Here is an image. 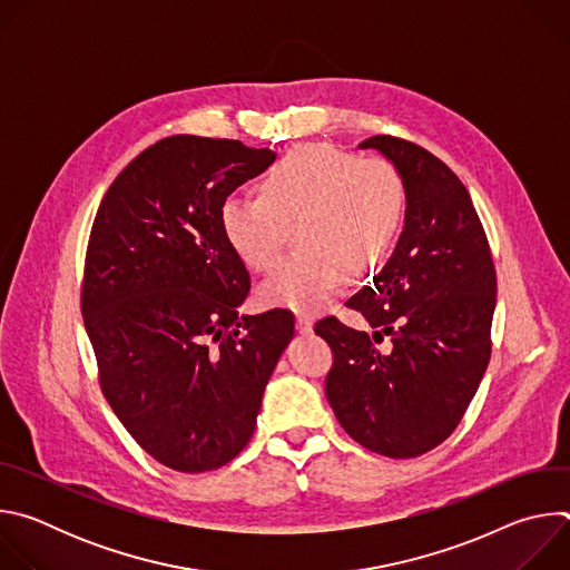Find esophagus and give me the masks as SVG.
Wrapping results in <instances>:
<instances>
[{
    "instance_id": "esophagus-1",
    "label": "esophagus",
    "mask_w": 570,
    "mask_h": 570,
    "mask_svg": "<svg viewBox=\"0 0 570 570\" xmlns=\"http://www.w3.org/2000/svg\"><path fill=\"white\" fill-rule=\"evenodd\" d=\"M295 327H297L299 334H311V332H313V320H311V315L299 313V315L295 317Z\"/></svg>"
}]
</instances>
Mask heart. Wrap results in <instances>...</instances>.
Returning <instances> with one entry per match:
<instances>
[{"label": "heart", "mask_w": 570, "mask_h": 570, "mask_svg": "<svg viewBox=\"0 0 570 570\" xmlns=\"http://www.w3.org/2000/svg\"><path fill=\"white\" fill-rule=\"evenodd\" d=\"M405 209V185L383 157L308 144L266 174L259 196H227L220 229L240 264L268 271L293 236L299 246L259 286L266 306L317 311L347 277L387 259Z\"/></svg>", "instance_id": "obj_1"}]
</instances>
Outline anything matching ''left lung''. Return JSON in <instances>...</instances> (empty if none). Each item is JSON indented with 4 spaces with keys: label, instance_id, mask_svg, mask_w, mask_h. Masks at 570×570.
Here are the masks:
<instances>
[{
    "label": "left lung",
    "instance_id": "8db88e82",
    "mask_svg": "<svg viewBox=\"0 0 570 570\" xmlns=\"http://www.w3.org/2000/svg\"><path fill=\"white\" fill-rule=\"evenodd\" d=\"M361 148L399 169L405 218L383 271L347 302L374 334L334 315L315 324L334 352L324 390L361 446L417 458L455 431L490 363L497 271L471 196L442 159L390 135ZM385 335L383 355L373 343Z\"/></svg>",
    "mask_w": 570,
    "mask_h": 570
}]
</instances>
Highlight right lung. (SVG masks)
I'll return each instance as SVG.
<instances>
[{
  "instance_id": "1",
  "label": "right lung",
  "mask_w": 570,
  "mask_h": 570,
  "mask_svg": "<svg viewBox=\"0 0 570 570\" xmlns=\"http://www.w3.org/2000/svg\"><path fill=\"white\" fill-rule=\"evenodd\" d=\"M275 161L271 148L174 135L139 153L92 223L80 311L99 383L135 442L169 469L212 471L255 433L293 315H240L250 275L220 203Z\"/></svg>"
}]
</instances>
